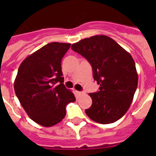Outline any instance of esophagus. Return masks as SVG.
<instances>
[{"label": "esophagus", "mask_w": 156, "mask_h": 156, "mask_svg": "<svg viewBox=\"0 0 156 156\" xmlns=\"http://www.w3.org/2000/svg\"><path fill=\"white\" fill-rule=\"evenodd\" d=\"M76 95H77V96H81L82 95H83V91H78V90H76Z\"/></svg>", "instance_id": "esophagus-1"}]
</instances>
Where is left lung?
<instances>
[{"instance_id":"1","label":"left lung","mask_w":156,"mask_h":156,"mask_svg":"<svg viewBox=\"0 0 156 156\" xmlns=\"http://www.w3.org/2000/svg\"><path fill=\"white\" fill-rule=\"evenodd\" d=\"M90 64L94 80L100 88L90 93L92 104L85 112L92 121L113 123L126 114L138 87V73L133 57L106 35H95L71 46Z\"/></svg>"}]
</instances>
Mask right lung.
Here are the masks:
<instances>
[{"label":"right lung","instance_id":"1","mask_svg":"<svg viewBox=\"0 0 156 156\" xmlns=\"http://www.w3.org/2000/svg\"><path fill=\"white\" fill-rule=\"evenodd\" d=\"M70 44L53 42L27 56L19 66L14 90L30 118L45 127L62 121L75 96L64 85L61 60Z\"/></svg>","mask_w":156,"mask_h":156}]
</instances>
